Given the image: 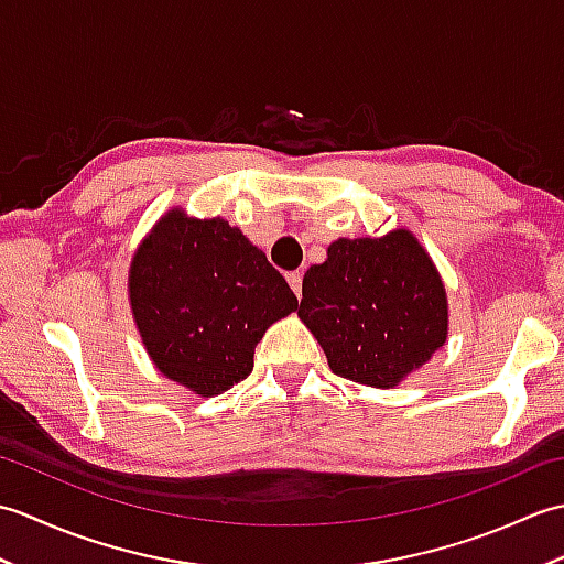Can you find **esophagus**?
I'll list each match as a JSON object with an SVG mask.
<instances>
[{"instance_id":"34e87169","label":"esophagus","mask_w":564,"mask_h":564,"mask_svg":"<svg viewBox=\"0 0 564 564\" xmlns=\"http://www.w3.org/2000/svg\"><path fill=\"white\" fill-rule=\"evenodd\" d=\"M285 279H289V285L293 289V293L301 297L303 295V273L301 271H293V273L285 275Z\"/></svg>"}]
</instances>
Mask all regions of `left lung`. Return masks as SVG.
Segmentation results:
<instances>
[{"label":"left lung","mask_w":564,"mask_h":564,"mask_svg":"<svg viewBox=\"0 0 564 564\" xmlns=\"http://www.w3.org/2000/svg\"><path fill=\"white\" fill-rule=\"evenodd\" d=\"M297 317L325 349L332 373L392 388L448 337V301L419 239L400 227L382 237L337 239L303 279Z\"/></svg>","instance_id":"obj_1"}]
</instances>
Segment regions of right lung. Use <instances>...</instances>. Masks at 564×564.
<instances>
[{"mask_svg":"<svg viewBox=\"0 0 564 564\" xmlns=\"http://www.w3.org/2000/svg\"><path fill=\"white\" fill-rule=\"evenodd\" d=\"M128 297L152 364L198 398L245 380L263 332L297 310L283 275L237 227L182 208L142 239Z\"/></svg>","mask_w":564,"mask_h":564,"instance_id":"add662e5","label":"right lung"}]
</instances>
